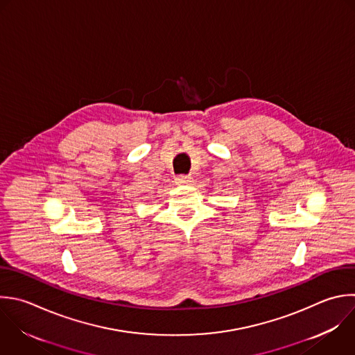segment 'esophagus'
<instances>
[{
    "instance_id": "34e87169",
    "label": "esophagus",
    "mask_w": 355,
    "mask_h": 355,
    "mask_svg": "<svg viewBox=\"0 0 355 355\" xmlns=\"http://www.w3.org/2000/svg\"><path fill=\"white\" fill-rule=\"evenodd\" d=\"M175 182H176L178 184H190V183L193 182V178H191V176H184V175H182V176H178V178L175 179Z\"/></svg>"
}]
</instances>
